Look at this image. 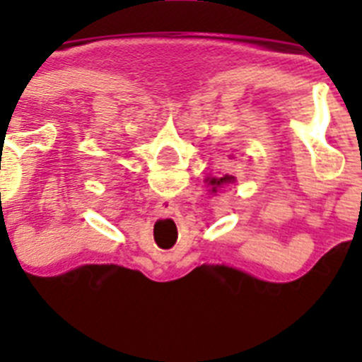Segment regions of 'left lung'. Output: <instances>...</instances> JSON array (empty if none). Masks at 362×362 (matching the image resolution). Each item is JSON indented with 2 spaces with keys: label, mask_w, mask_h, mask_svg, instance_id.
Wrapping results in <instances>:
<instances>
[{
  "label": "left lung",
  "mask_w": 362,
  "mask_h": 362,
  "mask_svg": "<svg viewBox=\"0 0 362 362\" xmlns=\"http://www.w3.org/2000/svg\"><path fill=\"white\" fill-rule=\"evenodd\" d=\"M230 181H233L232 175H225V177H212L210 179V185H212V192H216L217 187H221V185H225V183H230Z\"/></svg>",
  "instance_id": "obj_1"
}]
</instances>
